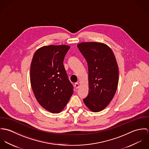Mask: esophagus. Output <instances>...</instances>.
Instances as JSON below:
<instances>
[{
    "label": "esophagus",
    "mask_w": 149,
    "mask_h": 149,
    "mask_svg": "<svg viewBox=\"0 0 149 149\" xmlns=\"http://www.w3.org/2000/svg\"><path fill=\"white\" fill-rule=\"evenodd\" d=\"M74 87H75L76 89H77V88L79 87V83H75V84H74Z\"/></svg>",
    "instance_id": "34e87169"
}]
</instances>
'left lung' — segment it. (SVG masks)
<instances>
[{"label": "left lung", "mask_w": 149, "mask_h": 149, "mask_svg": "<svg viewBox=\"0 0 149 149\" xmlns=\"http://www.w3.org/2000/svg\"><path fill=\"white\" fill-rule=\"evenodd\" d=\"M77 47L88 68V95L83 101L91 111H102L112 100L117 90L119 69L115 55L106 44L81 42Z\"/></svg>", "instance_id": "8db88e82"}]
</instances>
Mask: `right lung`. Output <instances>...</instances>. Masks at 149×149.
Masks as SVG:
<instances>
[{
  "instance_id": "add662e5",
  "label": "right lung",
  "mask_w": 149,
  "mask_h": 149,
  "mask_svg": "<svg viewBox=\"0 0 149 149\" xmlns=\"http://www.w3.org/2000/svg\"><path fill=\"white\" fill-rule=\"evenodd\" d=\"M70 46H44L36 50L30 66V83L39 104L52 113H60L73 93L64 68Z\"/></svg>"
}]
</instances>
